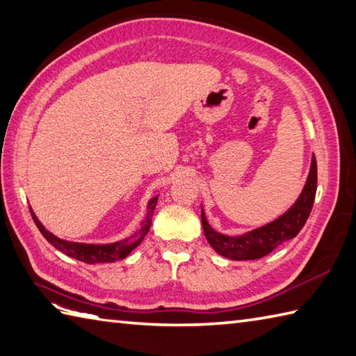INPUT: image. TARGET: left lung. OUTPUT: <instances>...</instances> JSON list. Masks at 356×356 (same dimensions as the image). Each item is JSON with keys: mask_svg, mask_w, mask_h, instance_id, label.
Listing matches in <instances>:
<instances>
[{"mask_svg": "<svg viewBox=\"0 0 356 356\" xmlns=\"http://www.w3.org/2000/svg\"><path fill=\"white\" fill-rule=\"evenodd\" d=\"M316 193V159L315 155L312 156L310 172L306 184L298 200L290 207L286 213H282L280 218L266 224L263 227L250 230L248 234L229 236L222 235L220 232L213 230L206 220L204 210L201 209V222L204 229V235L209 244L220 255L229 259L243 261V259H258L277 249L280 244L289 241L300 234L304 224H306L312 206L315 201Z\"/></svg>", "mask_w": 356, "mask_h": 356, "instance_id": "obj_1", "label": "left lung"}]
</instances>
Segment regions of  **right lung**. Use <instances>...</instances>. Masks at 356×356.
<instances>
[{"instance_id": "1", "label": "right lung", "mask_w": 356, "mask_h": 356, "mask_svg": "<svg viewBox=\"0 0 356 356\" xmlns=\"http://www.w3.org/2000/svg\"><path fill=\"white\" fill-rule=\"evenodd\" d=\"M156 201H158V195L149 201L147 215H146V218H144V221L141 222L140 230L135 232L132 236L121 239V241H117V243H111V244H86V243L66 241V239L58 238L54 234H50L49 230H46V227L42 226L40 220L36 218V215L33 213L32 207H31V213H32V218L36 224V227L40 229L42 236H44L55 249H58L63 253H66L67 257L75 258L78 261H83V263H87V264L113 263V261H117V259L126 258L130 252L136 249L138 245L141 244L144 236L147 235V232L150 229L152 215H154V210L156 207Z\"/></svg>"}]
</instances>
